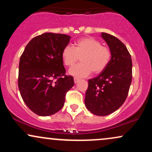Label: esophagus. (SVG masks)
<instances>
[{"mask_svg":"<svg viewBox=\"0 0 152 152\" xmlns=\"http://www.w3.org/2000/svg\"><path fill=\"white\" fill-rule=\"evenodd\" d=\"M74 83H77V82H78V81H79V78H76V77H75V78H74Z\"/></svg>","mask_w":152,"mask_h":152,"instance_id":"obj_1","label":"esophagus"}]
</instances>
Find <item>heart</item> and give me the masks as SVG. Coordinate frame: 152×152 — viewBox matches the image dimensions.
<instances>
[{
	"mask_svg": "<svg viewBox=\"0 0 152 152\" xmlns=\"http://www.w3.org/2000/svg\"><path fill=\"white\" fill-rule=\"evenodd\" d=\"M62 60L68 67H73L81 57V64L69 71L77 77H86L93 71L100 74L106 69L111 59L109 47L102 46L101 41L92 37L82 38L76 41L74 48L66 46L62 50Z\"/></svg>",
	"mask_w": 152,
	"mask_h": 152,
	"instance_id": "b5f03b06",
	"label": "heart"
}]
</instances>
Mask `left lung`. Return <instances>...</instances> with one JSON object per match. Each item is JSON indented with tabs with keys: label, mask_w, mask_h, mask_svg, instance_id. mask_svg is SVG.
<instances>
[{
	"label": "left lung",
	"mask_w": 152,
	"mask_h": 152,
	"mask_svg": "<svg viewBox=\"0 0 152 152\" xmlns=\"http://www.w3.org/2000/svg\"><path fill=\"white\" fill-rule=\"evenodd\" d=\"M111 51L106 69L88 80L85 105L92 114L104 116L112 114L126 100L132 80V57L126 46L115 36L102 33Z\"/></svg>",
	"instance_id": "8db88e82"
}]
</instances>
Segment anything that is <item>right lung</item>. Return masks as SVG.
Segmentation results:
<instances>
[{"mask_svg":"<svg viewBox=\"0 0 152 152\" xmlns=\"http://www.w3.org/2000/svg\"><path fill=\"white\" fill-rule=\"evenodd\" d=\"M71 36L45 33L31 39L20 58L18 88L26 106L35 114L50 116L62 109L66 94L74 85L66 75L61 53Z\"/></svg>","mask_w":152,"mask_h":152,"instance_id":"add662e5","label":"right lung"}]
</instances>
